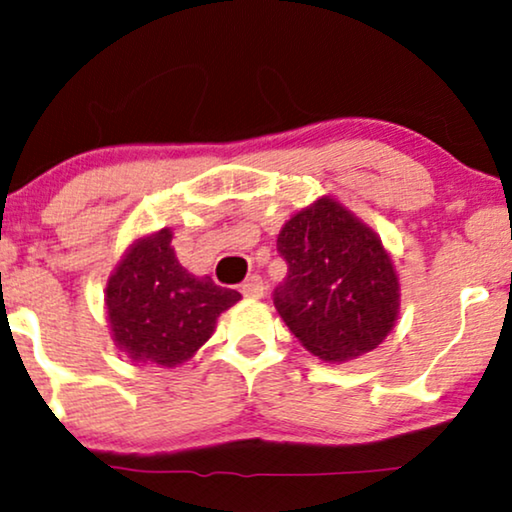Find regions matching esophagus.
I'll return each instance as SVG.
<instances>
[{
    "mask_svg": "<svg viewBox=\"0 0 512 512\" xmlns=\"http://www.w3.org/2000/svg\"><path fill=\"white\" fill-rule=\"evenodd\" d=\"M241 292H243V297H248V299H262L264 297V281L260 276H250L248 281L241 285Z\"/></svg>",
    "mask_w": 512,
    "mask_h": 512,
    "instance_id": "34e87169",
    "label": "esophagus"
}]
</instances>
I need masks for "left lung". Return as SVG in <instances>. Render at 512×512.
I'll return each mask as SVG.
<instances>
[{
    "label": "left lung",
    "mask_w": 512,
    "mask_h": 512,
    "mask_svg": "<svg viewBox=\"0 0 512 512\" xmlns=\"http://www.w3.org/2000/svg\"><path fill=\"white\" fill-rule=\"evenodd\" d=\"M278 252L288 276L274 304L306 351L342 363L384 342L400 309L398 274L351 210L323 196L283 224Z\"/></svg>",
    "instance_id": "left-lung-1"
}]
</instances>
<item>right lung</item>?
Here are the masks:
<instances>
[{"instance_id":"1","label":"right lung","mask_w":512,"mask_h":512,"mask_svg":"<svg viewBox=\"0 0 512 512\" xmlns=\"http://www.w3.org/2000/svg\"><path fill=\"white\" fill-rule=\"evenodd\" d=\"M173 231L138 238L109 276L107 320L119 351L133 363L177 367L215 332L222 311L241 295L177 262Z\"/></svg>"}]
</instances>
